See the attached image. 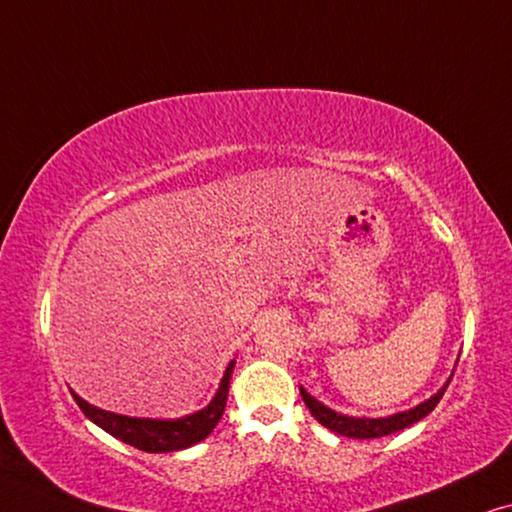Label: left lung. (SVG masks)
<instances>
[{"label": "left lung", "mask_w": 512, "mask_h": 512, "mask_svg": "<svg viewBox=\"0 0 512 512\" xmlns=\"http://www.w3.org/2000/svg\"><path fill=\"white\" fill-rule=\"evenodd\" d=\"M445 387L448 385H443V390H438L434 397L420 403V406L403 410V413L390 415V417H380V420H369V417H348V415L334 413L331 408L322 406L318 399H313L311 394L304 390V387H301V397H304V403L308 406V410H311V415L315 417V420H318L322 427L334 431V434H341L348 438H380V436L394 434V431L406 429V427H410V424L420 422L422 417H427L431 410L436 408V403L443 399Z\"/></svg>", "instance_id": "8db88e82"}]
</instances>
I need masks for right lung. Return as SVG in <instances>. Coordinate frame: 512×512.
Masks as SVG:
<instances>
[{
	"label": "right lung",
	"instance_id": "right-lung-1",
	"mask_svg": "<svg viewBox=\"0 0 512 512\" xmlns=\"http://www.w3.org/2000/svg\"><path fill=\"white\" fill-rule=\"evenodd\" d=\"M232 369L234 362H229L213 401L204 410H199V413L181 417V420H143V417L109 413V410H102L88 401H83L76 392L71 394H74V401L83 410L85 417H90L92 422L99 424L104 431H109L111 436L120 438V441L134 445V448L143 452H176L204 441L215 429V424L220 422L222 413H225Z\"/></svg>",
	"mask_w": 512,
	"mask_h": 512
}]
</instances>
